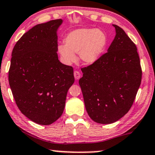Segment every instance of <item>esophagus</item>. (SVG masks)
Wrapping results in <instances>:
<instances>
[{"label":"esophagus","mask_w":155,"mask_h":155,"mask_svg":"<svg viewBox=\"0 0 155 155\" xmlns=\"http://www.w3.org/2000/svg\"><path fill=\"white\" fill-rule=\"evenodd\" d=\"M74 77H75V79L76 80L79 79L80 77H81V74H80V73L78 71H74Z\"/></svg>","instance_id":"esophagus-1"}]
</instances>
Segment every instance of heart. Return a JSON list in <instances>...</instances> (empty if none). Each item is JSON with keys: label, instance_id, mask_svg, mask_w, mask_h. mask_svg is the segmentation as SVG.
<instances>
[{"label": "heart", "instance_id": "1", "mask_svg": "<svg viewBox=\"0 0 155 155\" xmlns=\"http://www.w3.org/2000/svg\"><path fill=\"white\" fill-rule=\"evenodd\" d=\"M66 44H59L58 51L66 64L76 61L75 54H79L84 64H93L101 57L107 45V36L103 31L82 28L71 31L65 38Z\"/></svg>", "mask_w": 155, "mask_h": 155}]
</instances>
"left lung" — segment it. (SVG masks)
<instances>
[{"mask_svg": "<svg viewBox=\"0 0 155 155\" xmlns=\"http://www.w3.org/2000/svg\"><path fill=\"white\" fill-rule=\"evenodd\" d=\"M116 36L107 52L81 68L79 85L87 111L99 124H111L128 112L142 81L137 46L124 31L113 24Z\"/></svg>", "mask_w": 155, "mask_h": 155, "instance_id": "left-lung-1", "label": "left lung"}]
</instances>
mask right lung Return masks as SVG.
Returning <instances> with one entry per match:
<instances>
[{"instance_id":"right-lung-1","label":"right lung","mask_w":155,"mask_h":155,"mask_svg":"<svg viewBox=\"0 0 155 155\" xmlns=\"http://www.w3.org/2000/svg\"><path fill=\"white\" fill-rule=\"evenodd\" d=\"M62 19L38 24L22 36L12 51L10 87L21 113L36 124L49 125L63 114L74 82L71 66L58 58L57 30Z\"/></svg>"}]
</instances>
